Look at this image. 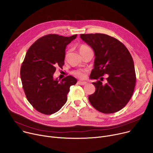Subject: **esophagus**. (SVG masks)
<instances>
[{"label":"esophagus","instance_id":"34e87169","mask_svg":"<svg viewBox=\"0 0 153 153\" xmlns=\"http://www.w3.org/2000/svg\"><path fill=\"white\" fill-rule=\"evenodd\" d=\"M77 84L79 85H85L87 84V82H82V81H78L77 82Z\"/></svg>","mask_w":153,"mask_h":153}]
</instances>
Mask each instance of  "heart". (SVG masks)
<instances>
[{
	"label": "heart",
	"mask_w": 153,
	"mask_h": 153,
	"mask_svg": "<svg viewBox=\"0 0 153 153\" xmlns=\"http://www.w3.org/2000/svg\"><path fill=\"white\" fill-rule=\"evenodd\" d=\"M89 49H91L88 46L85 45H80L79 47V51L81 55ZM84 72H85V70H82V69H77V70L73 71L72 72V74L76 77H77L80 79H83L85 77Z\"/></svg>",
	"instance_id": "b5f03b06"
}]
</instances>
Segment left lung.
Segmentation results:
<instances>
[{"label": "left lung", "mask_w": 153, "mask_h": 153, "mask_svg": "<svg viewBox=\"0 0 153 153\" xmlns=\"http://www.w3.org/2000/svg\"><path fill=\"white\" fill-rule=\"evenodd\" d=\"M80 38L93 49L94 68L90 78L98 80L107 74V83L93 82L95 92L88 100L91 105L104 114H113L126 105L133 94L136 74L130 52L117 38L103 33L80 34Z\"/></svg>", "instance_id": "8db88e82"}]
</instances>
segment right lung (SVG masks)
<instances>
[{
  "label": "right lung",
  "instance_id": "right-lung-1",
  "mask_svg": "<svg viewBox=\"0 0 153 153\" xmlns=\"http://www.w3.org/2000/svg\"><path fill=\"white\" fill-rule=\"evenodd\" d=\"M77 36L48 34L38 39L27 51L21 68V79L26 98L38 112L51 115L67 101L69 88L76 84L71 76L60 82L53 79L56 66L65 64V49Z\"/></svg>",
  "mask_w": 153,
  "mask_h": 153
}]
</instances>
